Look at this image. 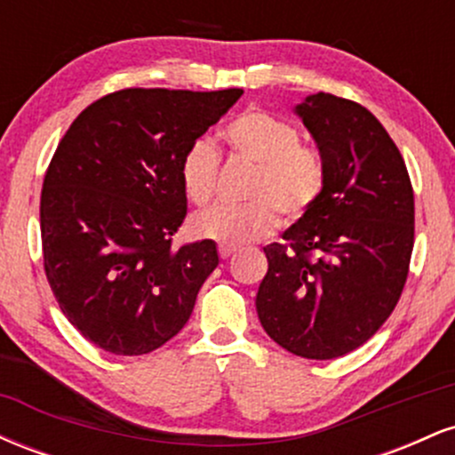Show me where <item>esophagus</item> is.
Here are the masks:
<instances>
[{
  "label": "esophagus",
  "mask_w": 455,
  "mask_h": 455,
  "mask_svg": "<svg viewBox=\"0 0 455 455\" xmlns=\"http://www.w3.org/2000/svg\"><path fill=\"white\" fill-rule=\"evenodd\" d=\"M218 252H220V259H228V257H233V254H235V248H228V245H220V248H218Z\"/></svg>",
  "instance_id": "34e87169"
}]
</instances>
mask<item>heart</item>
I'll return each mask as SVG.
<instances>
[{"instance_id":"b5f03b06","label":"heart","mask_w":455,"mask_h":455,"mask_svg":"<svg viewBox=\"0 0 455 455\" xmlns=\"http://www.w3.org/2000/svg\"><path fill=\"white\" fill-rule=\"evenodd\" d=\"M224 139L239 158L257 166L248 188V205H216L198 212L190 233L228 248L269 237L282 213L299 220L315 207L325 188V162L318 151L299 145V132L265 111H245L224 128ZM218 175V151L210 139H196L181 160V184L192 203H207Z\"/></svg>"}]
</instances>
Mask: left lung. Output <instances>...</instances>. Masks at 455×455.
I'll use <instances>...</instances> for the list:
<instances>
[{"label": "left lung", "instance_id": "obj_1", "mask_svg": "<svg viewBox=\"0 0 455 455\" xmlns=\"http://www.w3.org/2000/svg\"><path fill=\"white\" fill-rule=\"evenodd\" d=\"M293 113L325 162V188L265 250L257 312L267 336L306 359H336L387 321L409 274L415 201L398 148L362 104L312 93Z\"/></svg>", "mask_w": 455, "mask_h": 455}]
</instances>
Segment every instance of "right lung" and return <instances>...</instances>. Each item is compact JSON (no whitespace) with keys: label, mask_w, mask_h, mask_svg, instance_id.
Here are the masks:
<instances>
[{"label":"right lung","mask_w":455,"mask_h":455,"mask_svg":"<svg viewBox=\"0 0 455 455\" xmlns=\"http://www.w3.org/2000/svg\"><path fill=\"white\" fill-rule=\"evenodd\" d=\"M243 90H122L85 108L57 145L40 198L44 271L68 321L113 355L181 331L218 265L203 242L173 248L186 218L181 160Z\"/></svg>","instance_id":"obj_1"}]
</instances>
